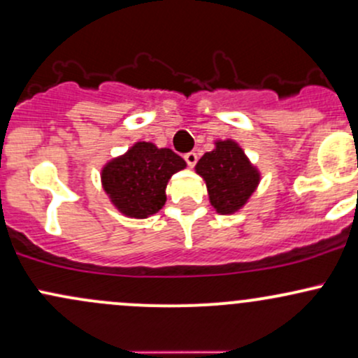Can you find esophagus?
Wrapping results in <instances>:
<instances>
[{"label": "esophagus", "instance_id": "obj_1", "mask_svg": "<svg viewBox=\"0 0 358 358\" xmlns=\"http://www.w3.org/2000/svg\"><path fill=\"white\" fill-rule=\"evenodd\" d=\"M183 158H185V161H187V164L190 168H194L195 166V163H197V152H194V151H190V152H187L185 156H183Z\"/></svg>", "mask_w": 358, "mask_h": 358}]
</instances>
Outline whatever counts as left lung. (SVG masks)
I'll use <instances>...</instances> for the list:
<instances>
[{"label":"left lung","instance_id":"8db88e82","mask_svg":"<svg viewBox=\"0 0 358 358\" xmlns=\"http://www.w3.org/2000/svg\"><path fill=\"white\" fill-rule=\"evenodd\" d=\"M195 170L206 180L210 203L221 214H231L245 206L260 180L245 152L233 141L215 144L214 151L199 159Z\"/></svg>","mask_w":358,"mask_h":358}]
</instances>
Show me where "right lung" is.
I'll list each match as a JSON object with an SVG mask.
<instances>
[{"label":"right lung","instance_id":"1","mask_svg":"<svg viewBox=\"0 0 358 358\" xmlns=\"http://www.w3.org/2000/svg\"><path fill=\"white\" fill-rule=\"evenodd\" d=\"M185 161L171 149L137 143L120 158L110 161L101 173L105 192L125 215L144 219L166 202V183Z\"/></svg>","mask_w":358,"mask_h":358}]
</instances>
